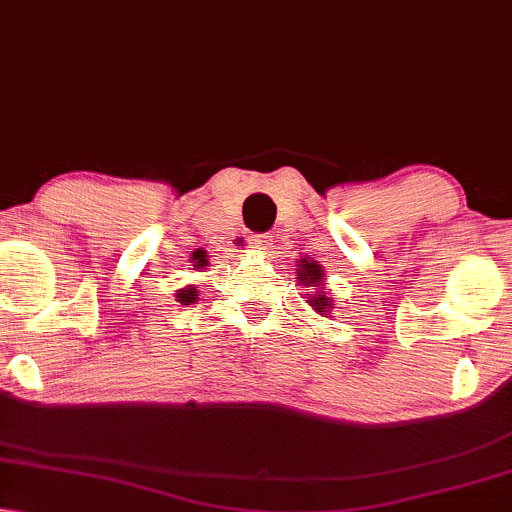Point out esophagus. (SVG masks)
<instances>
[{
    "mask_svg": "<svg viewBox=\"0 0 512 512\" xmlns=\"http://www.w3.org/2000/svg\"><path fill=\"white\" fill-rule=\"evenodd\" d=\"M269 238H271V236L252 234V236L245 238V243H248V248H264V245H269Z\"/></svg>",
    "mask_w": 512,
    "mask_h": 512,
    "instance_id": "34e87169",
    "label": "esophagus"
}]
</instances>
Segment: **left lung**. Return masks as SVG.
I'll list each match as a JSON object with an SVG mask.
<instances>
[{
    "label": "left lung",
    "instance_id": "left-lung-1",
    "mask_svg": "<svg viewBox=\"0 0 512 512\" xmlns=\"http://www.w3.org/2000/svg\"><path fill=\"white\" fill-rule=\"evenodd\" d=\"M297 278H300V283L302 286H312V288H316V295H312V297H307V302L312 304V307L316 309V312L319 314H323V312H331V297H326V293H323L321 290V278H323V269H321V264H316V262H309V260H302V264H300V269H297Z\"/></svg>",
    "mask_w": 512,
    "mask_h": 512
}]
</instances>
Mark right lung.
I'll return each instance as SVG.
<instances>
[{"instance_id": "right-lung-1", "label": "right lung", "mask_w": 512, "mask_h": 512, "mask_svg": "<svg viewBox=\"0 0 512 512\" xmlns=\"http://www.w3.org/2000/svg\"><path fill=\"white\" fill-rule=\"evenodd\" d=\"M205 264V260H200L198 262V267H203ZM177 297H179V302H193L196 300V288H184V290H177Z\"/></svg>"}]
</instances>
